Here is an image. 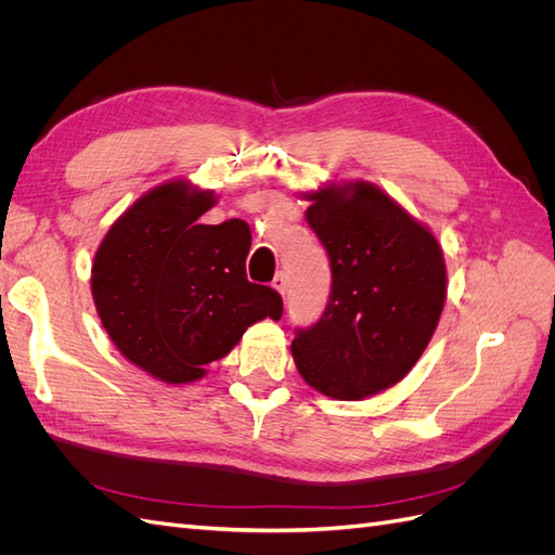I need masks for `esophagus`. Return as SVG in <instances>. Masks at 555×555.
<instances>
[{
	"label": "esophagus",
	"instance_id": "1",
	"mask_svg": "<svg viewBox=\"0 0 555 555\" xmlns=\"http://www.w3.org/2000/svg\"><path fill=\"white\" fill-rule=\"evenodd\" d=\"M271 284H273V289H278L282 296H287V275H284L282 271L273 278Z\"/></svg>",
	"mask_w": 555,
	"mask_h": 555
}]
</instances>
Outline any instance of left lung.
Here are the masks:
<instances>
[{
	"label": "left lung",
	"instance_id": "1",
	"mask_svg": "<svg viewBox=\"0 0 555 555\" xmlns=\"http://www.w3.org/2000/svg\"><path fill=\"white\" fill-rule=\"evenodd\" d=\"M328 251L331 296L322 319L298 331L300 377L335 400L386 391L422 359L447 300L438 238L396 198L365 180H328L300 194Z\"/></svg>",
	"mask_w": 555,
	"mask_h": 555
}]
</instances>
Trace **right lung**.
<instances>
[{
  "label": "right lung",
  "mask_w": 555,
  "mask_h": 555,
  "mask_svg": "<svg viewBox=\"0 0 555 555\" xmlns=\"http://www.w3.org/2000/svg\"><path fill=\"white\" fill-rule=\"evenodd\" d=\"M215 204L210 190L166 180L133 201L94 251L102 326L127 361L166 384L201 379L247 326L282 317L280 294L245 275L247 222H198Z\"/></svg>",
  "instance_id": "1"
}]
</instances>
